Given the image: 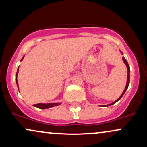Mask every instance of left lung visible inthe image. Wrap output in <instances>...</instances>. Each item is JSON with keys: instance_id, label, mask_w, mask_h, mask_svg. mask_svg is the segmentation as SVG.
Listing matches in <instances>:
<instances>
[{"instance_id": "left-lung-1", "label": "left lung", "mask_w": 147, "mask_h": 147, "mask_svg": "<svg viewBox=\"0 0 147 147\" xmlns=\"http://www.w3.org/2000/svg\"><path fill=\"white\" fill-rule=\"evenodd\" d=\"M120 52L121 53H122V52L120 51ZM122 60H123V61H124V64H125L126 65V68H127V82H126V87H125V88H124V90L123 91V92H122V95H121V96L120 97H119V98H118L117 100L116 101H115L114 102H113V103H111V104H107V105H104V106H111V105H113V104H114L115 103H116L117 102H118V101L119 100V99H120L121 98H122V97L123 95H124V94L125 93V92L126 91V90H127V88H128V87H129V83H130V67H129V63H128V62H127V61H126V59L125 58H124V57H122Z\"/></svg>"}]
</instances>
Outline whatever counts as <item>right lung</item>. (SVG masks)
<instances>
[{"mask_svg": "<svg viewBox=\"0 0 147 147\" xmlns=\"http://www.w3.org/2000/svg\"><path fill=\"white\" fill-rule=\"evenodd\" d=\"M24 57H25V55L23 57V58L21 59V61L23 59ZM18 68H18L17 72H16V85H17V86H18V81H17V76H18ZM61 104V103H47V104H44V103H38V104H34L33 106H35V107H36V108H38V109H49V108L54 107V106H59V105H60Z\"/></svg>", "mask_w": 147, "mask_h": 147, "instance_id": "add662e5", "label": "right lung"}]
</instances>
